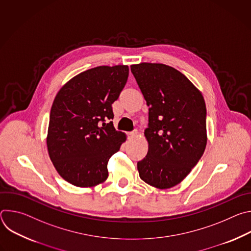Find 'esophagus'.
Listing matches in <instances>:
<instances>
[{"label": "esophagus", "mask_w": 251, "mask_h": 251, "mask_svg": "<svg viewBox=\"0 0 251 251\" xmlns=\"http://www.w3.org/2000/svg\"><path fill=\"white\" fill-rule=\"evenodd\" d=\"M136 135H137V131H136V130H135V131H132V132H129V133H128V137H129V139H132V138H134Z\"/></svg>", "instance_id": "1"}]
</instances>
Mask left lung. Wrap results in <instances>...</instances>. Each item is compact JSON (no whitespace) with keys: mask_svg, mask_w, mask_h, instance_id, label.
<instances>
[{"mask_svg":"<svg viewBox=\"0 0 251 251\" xmlns=\"http://www.w3.org/2000/svg\"><path fill=\"white\" fill-rule=\"evenodd\" d=\"M149 106V149L139 161L143 181L158 189L180 184L206 146V108L200 90L180 71L162 63L131 65Z\"/></svg>","mask_w":251,"mask_h":251,"instance_id":"left-lung-1","label":"left lung"}]
</instances>
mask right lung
I'll return each instance as SVG.
<instances>
[{"label":"right lung","instance_id":"right-lung-1","mask_svg":"<svg viewBox=\"0 0 251 251\" xmlns=\"http://www.w3.org/2000/svg\"><path fill=\"white\" fill-rule=\"evenodd\" d=\"M129 75L127 65L97 66L71 78L52 103L47 144L57 173L76 187L108 176L107 163L126 140L112 121V103Z\"/></svg>","mask_w":251,"mask_h":251}]
</instances>
